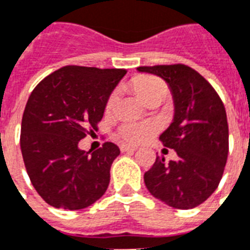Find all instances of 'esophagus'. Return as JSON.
<instances>
[{
  "label": "esophagus",
  "instance_id": "obj_1",
  "mask_svg": "<svg viewBox=\"0 0 250 250\" xmlns=\"http://www.w3.org/2000/svg\"><path fill=\"white\" fill-rule=\"evenodd\" d=\"M137 146H131V145H121V151L123 152H134L137 151Z\"/></svg>",
  "mask_w": 250,
  "mask_h": 250
}]
</instances>
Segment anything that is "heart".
Here are the masks:
<instances>
[{
    "label": "heart",
    "instance_id": "b5f03b06",
    "mask_svg": "<svg viewBox=\"0 0 250 250\" xmlns=\"http://www.w3.org/2000/svg\"><path fill=\"white\" fill-rule=\"evenodd\" d=\"M134 87L139 96L145 102L148 98L160 94V92L167 94V86L164 84L163 81H160L159 78H155V77H139L138 79H135ZM116 100H117V91H113L108 98L107 109H111L115 105ZM154 130H155V127L150 123H127L120 127V134L129 142H141L143 139H146L148 135L152 134Z\"/></svg>",
    "mask_w": 250,
    "mask_h": 250
}]
</instances>
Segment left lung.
<instances>
[{"label": "left lung", "instance_id": "obj_1", "mask_svg": "<svg viewBox=\"0 0 250 250\" xmlns=\"http://www.w3.org/2000/svg\"><path fill=\"white\" fill-rule=\"evenodd\" d=\"M137 70L164 79L175 105L171 125L159 139L175 150L179 159L167 163L156 156L154 166L145 173L146 188L171 208H197L215 191L227 163L224 104L211 84L187 65L139 66Z\"/></svg>", "mask_w": 250, "mask_h": 250}]
</instances>
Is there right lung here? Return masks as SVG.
I'll return each mask as SVG.
<instances>
[{"instance_id":"1","label":"right lung","mask_w":250,"mask_h":250,"mask_svg":"<svg viewBox=\"0 0 250 250\" xmlns=\"http://www.w3.org/2000/svg\"><path fill=\"white\" fill-rule=\"evenodd\" d=\"M125 69L63 66L42 79L23 112L21 150L31 183L56 208H88L105 193L109 171L120 155L115 143L94 152L78 143L98 130L108 98Z\"/></svg>"}]
</instances>
